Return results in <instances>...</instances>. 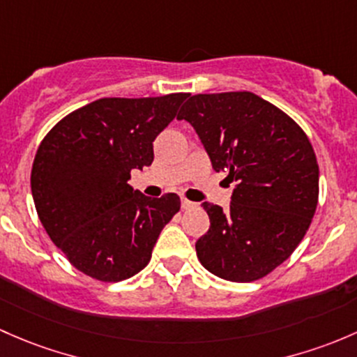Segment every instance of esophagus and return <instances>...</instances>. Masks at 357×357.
Listing matches in <instances>:
<instances>
[{"label":"esophagus","mask_w":357,"mask_h":357,"mask_svg":"<svg viewBox=\"0 0 357 357\" xmlns=\"http://www.w3.org/2000/svg\"><path fill=\"white\" fill-rule=\"evenodd\" d=\"M180 206H182V209H190V208H194V206H196V203H192V201H189V199H185V197H183V199L180 201Z\"/></svg>","instance_id":"obj_1"}]
</instances>
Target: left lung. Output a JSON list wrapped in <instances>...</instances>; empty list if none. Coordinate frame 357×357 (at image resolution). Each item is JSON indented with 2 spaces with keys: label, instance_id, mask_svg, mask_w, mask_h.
<instances>
[{
  "label": "left lung",
  "instance_id": "8db88e82",
  "mask_svg": "<svg viewBox=\"0 0 357 357\" xmlns=\"http://www.w3.org/2000/svg\"><path fill=\"white\" fill-rule=\"evenodd\" d=\"M199 135L215 172L235 182L230 208L203 203L209 229L197 238L201 264L230 282L266 277L296 251L318 206V161L310 139L266 99L196 94L177 115Z\"/></svg>",
  "mask_w": 357,
  "mask_h": 357
}]
</instances>
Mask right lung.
<instances>
[{"instance_id":"add662e5","label":"right lung","mask_w":357,"mask_h":357,"mask_svg":"<svg viewBox=\"0 0 357 357\" xmlns=\"http://www.w3.org/2000/svg\"><path fill=\"white\" fill-rule=\"evenodd\" d=\"M189 98H102L54 125L36 153L31 187L44 230L87 277L120 282L149 263L163 227L180 209L128 185L153 163V142Z\"/></svg>"}]
</instances>
